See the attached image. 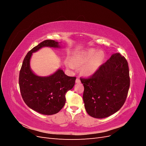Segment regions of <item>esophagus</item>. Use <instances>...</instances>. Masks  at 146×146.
Instances as JSON below:
<instances>
[{"label":"esophagus","instance_id":"1","mask_svg":"<svg viewBox=\"0 0 146 146\" xmlns=\"http://www.w3.org/2000/svg\"><path fill=\"white\" fill-rule=\"evenodd\" d=\"M76 82L77 83H80V78H77V79H76Z\"/></svg>","mask_w":146,"mask_h":146}]
</instances>
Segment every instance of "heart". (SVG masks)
<instances>
[{
    "label": "heart",
    "mask_w": 146,
    "mask_h": 146,
    "mask_svg": "<svg viewBox=\"0 0 146 146\" xmlns=\"http://www.w3.org/2000/svg\"><path fill=\"white\" fill-rule=\"evenodd\" d=\"M104 53L102 51L97 52L94 48H89L85 51L74 54L71 58V63H66L70 69L83 66L81 72L85 76L89 77L93 75L100 68L104 59Z\"/></svg>",
    "instance_id": "heart-1"
}]
</instances>
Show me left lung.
<instances>
[{"instance_id":"left-lung-1","label":"left lung","mask_w":146,"mask_h":146,"mask_svg":"<svg viewBox=\"0 0 146 146\" xmlns=\"http://www.w3.org/2000/svg\"><path fill=\"white\" fill-rule=\"evenodd\" d=\"M80 80L87 113L95 118L108 117L126 100L130 82L127 61L119 53L114 54L92 76Z\"/></svg>"}]
</instances>
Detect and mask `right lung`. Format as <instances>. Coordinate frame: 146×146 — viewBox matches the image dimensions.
<instances>
[{
	"instance_id": "add662e5",
	"label": "right lung",
	"mask_w": 146,
	"mask_h": 146,
	"mask_svg": "<svg viewBox=\"0 0 146 146\" xmlns=\"http://www.w3.org/2000/svg\"><path fill=\"white\" fill-rule=\"evenodd\" d=\"M43 47H60L54 40L44 41L26 55L19 72V84L24 102L34 111L45 115L58 113L66 102V93L75 85L76 77H69L61 69L48 77L35 75L30 66L32 53Z\"/></svg>"
}]
</instances>
